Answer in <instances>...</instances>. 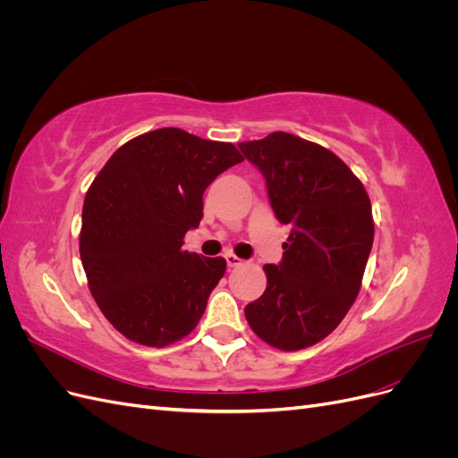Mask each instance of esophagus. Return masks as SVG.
I'll return each mask as SVG.
<instances>
[{
	"label": "esophagus",
	"mask_w": 458,
	"mask_h": 458,
	"mask_svg": "<svg viewBox=\"0 0 458 458\" xmlns=\"http://www.w3.org/2000/svg\"><path fill=\"white\" fill-rule=\"evenodd\" d=\"M225 261H227L229 267H239V266H242V263H244L241 258H237L233 252L225 254Z\"/></svg>",
	"instance_id": "34e87169"
}]
</instances>
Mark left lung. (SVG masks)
Masks as SVG:
<instances>
[{
    "instance_id": "left-lung-1",
    "label": "left lung",
    "mask_w": 458,
    "mask_h": 458,
    "mask_svg": "<svg viewBox=\"0 0 458 458\" xmlns=\"http://www.w3.org/2000/svg\"><path fill=\"white\" fill-rule=\"evenodd\" d=\"M239 148L266 179L275 217L290 225L246 321L275 348H310L340 325L361 288L374 239L369 195L335 152L298 135L275 131Z\"/></svg>"
}]
</instances>
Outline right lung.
Here are the masks:
<instances>
[{
  "label": "right lung",
  "instance_id": "1",
  "mask_svg": "<svg viewBox=\"0 0 458 458\" xmlns=\"http://www.w3.org/2000/svg\"><path fill=\"white\" fill-rule=\"evenodd\" d=\"M239 162L231 143L162 128L122 145L93 179L81 266L97 306L126 338L164 348L199 325L227 263L183 250V237L200 224L206 187Z\"/></svg>",
  "mask_w": 458,
  "mask_h": 458
}]
</instances>
